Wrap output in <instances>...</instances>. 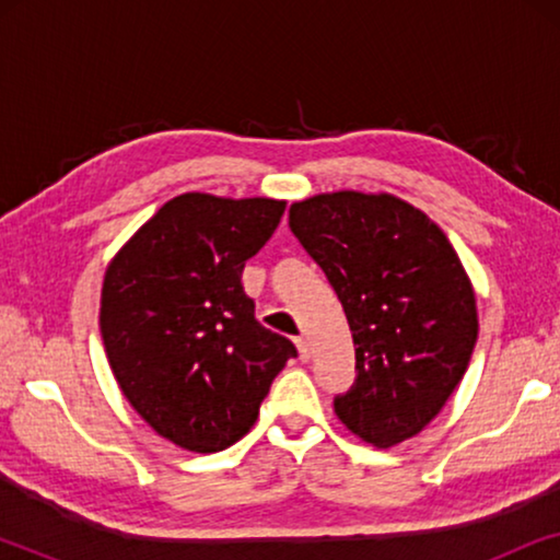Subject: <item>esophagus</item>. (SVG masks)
Here are the masks:
<instances>
[{
	"label": "esophagus",
	"instance_id": "34e87169",
	"mask_svg": "<svg viewBox=\"0 0 560 560\" xmlns=\"http://www.w3.org/2000/svg\"><path fill=\"white\" fill-rule=\"evenodd\" d=\"M295 347H298V354H301L303 362H308V359H311V347H308V339H303V336H301V339H295Z\"/></svg>",
	"mask_w": 560,
	"mask_h": 560
}]
</instances>
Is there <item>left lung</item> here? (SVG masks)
<instances>
[{"instance_id": "obj_1", "label": "left lung", "mask_w": 560, "mask_h": 560, "mask_svg": "<svg viewBox=\"0 0 560 560\" xmlns=\"http://www.w3.org/2000/svg\"><path fill=\"white\" fill-rule=\"evenodd\" d=\"M290 232L339 295L357 347V380L334 397L336 416L377 448L412 439L477 343V301L456 249L423 211L357 190L293 203Z\"/></svg>"}]
</instances>
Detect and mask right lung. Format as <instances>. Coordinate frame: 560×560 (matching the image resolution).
I'll use <instances>...</instances> for the list:
<instances>
[{
  "instance_id": "1",
  "label": "right lung",
  "mask_w": 560,
  "mask_h": 560,
  "mask_svg": "<svg viewBox=\"0 0 560 560\" xmlns=\"http://www.w3.org/2000/svg\"><path fill=\"white\" fill-rule=\"evenodd\" d=\"M272 198L183 194L104 275L102 339L129 405L175 446L213 454L255 425L293 341L255 318L242 270L278 229Z\"/></svg>"
}]
</instances>
